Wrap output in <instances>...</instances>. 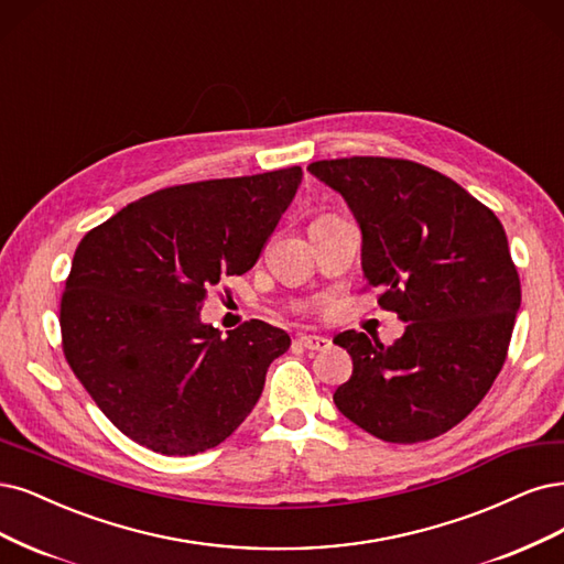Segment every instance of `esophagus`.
I'll return each mask as SVG.
<instances>
[{
  "mask_svg": "<svg viewBox=\"0 0 564 564\" xmlns=\"http://www.w3.org/2000/svg\"><path fill=\"white\" fill-rule=\"evenodd\" d=\"M299 345H303L305 349H313V352H322V349L332 347V340L324 336H299Z\"/></svg>",
  "mask_w": 564,
  "mask_h": 564,
  "instance_id": "1",
  "label": "esophagus"
}]
</instances>
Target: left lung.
<instances>
[{
	"label": "left lung",
	"instance_id": "obj_1",
	"mask_svg": "<svg viewBox=\"0 0 564 564\" xmlns=\"http://www.w3.org/2000/svg\"><path fill=\"white\" fill-rule=\"evenodd\" d=\"M361 228V265L378 305L405 322L392 345L343 332L352 376L334 403L387 443L430 441L459 424L507 361L520 278L490 207L445 174L405 159L310 163Z\"/></svg>",
	"mask_w": 564,
	"mask_h": 564
}]
</instances>
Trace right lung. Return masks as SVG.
I'll use <instances>...</instances> for the list:
<instances>
[{"mask_svg": "<svg viewBox=\"0 0 564 564\" xmlns=\"http://www.w3.org/2000/svg\"><path fill=\"white\" fill-rule=\"evenodd\" d=\"M299 165L161 188L88 230L61 299L63 352L100 411L144 448L186 457L226 441L291 338L251 319L221 336L207 294L254 265L294 200Z\"/></svg>", "mask_w": 564, "mask_h": 564, "instance_id": "1", "label": "right lung"}]
</instances>
